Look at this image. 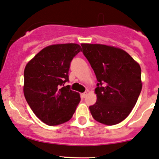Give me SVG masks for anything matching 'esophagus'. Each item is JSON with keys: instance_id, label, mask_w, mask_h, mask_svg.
Returning a JSON list of instances; mask_svg holds the SVG:
<instances>
[{"instance_id": "esophagus-1", "label": "esophagus", "mask_w": 159, "mask_h": 159, "mask_svg": "<svg viewBox=\"0 0 159 159\" xmlns=\"http://www.w3.org/2000/svg\"><path fill=\"white\" fill-rule=\"evenodd\" d=\"M86 95H87V93H86V92H84V93H82L81 96H82V97H83V98H85V97H86Z\"/></svg>"}]
</instances>
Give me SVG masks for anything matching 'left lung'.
<instances>
[{
	"instance_id": "left-lung-1",
	"label": "left lung",
	"mask_w": 159,
	"mask_h": 159,
	"mask_svg": "<svg viewBox=\"0 0 159 159\" xmlns=\"http://www.w3.org/2000/svg\"><path fill=\"white\" fill-rule=\"evenodd\" d=\"M81 46L98 81L96 102L89 106L92 116L105 125L119 123L129 115L140 95V66L121 49L102 44Z\"/></svg>"
}]
</instances>
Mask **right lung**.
<instances>
[{"instance_id": "add662e5", "label": "right lung", "mask_w": 159, "mask_h": 159, "mask_svg": "<svg viewBox=\"0 0 159 159\" xmlns=\"http://www.w3.org/2000/svg\"><path fill=\"white\" fill-rule=\"evenodd\" d=\"M82 51L76 43L51 45L39 52L24 70V93L36 116L49 125L70 120L80 102V94L71 90L69 70L72 60Z\"/></svg>"}]
</instances>
